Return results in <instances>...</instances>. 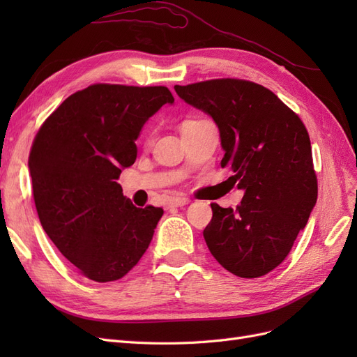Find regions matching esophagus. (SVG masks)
<instances>
[{"mask_svg":"<svg viewBox=\"0 0 357 357\" xmlns=\"http://www.w3.org/2000/svg\"><path fill=\"white\" fill-rule=\"evenodd\" d=\"M190 202L186 197H171L168 201V207H183V205H188Z\"/></svg>","mask_w":357,"mask_h":357,"instance_id":"1","label":"esophagus"}]
</instances>
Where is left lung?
Listing matches in <instances>:
<instances>
[{"instance_id": "8db88e82", "label": "left lung", "mask_w": 357, "mask_h": 357, "mask_svg": "<svg viewBox=\"0 0 357 357\" xmlns=\"http://www.w3.org/2000/svg\"><path fill=\"white\" fill-rule=\"evenodd\" d=\"M174 89L218 125L222 167L244 190L236 210L211 204L204 229L208 250L235 275L262 277L284 261L317 201L307 129L275 93L253 82L215 79Z\"/></svg>"}]
</instances>
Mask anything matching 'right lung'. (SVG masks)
I'll return each mask as SVG.
<instances>
[{
  "label": "right lung",
  "mask_w": 357,
  "mask_h": 357,
  "mask_svg": "<svg viewBox=\"0 0 357 357\" xmlns=\"http://www.w3.org/2000/svg\"><path fill=\"white\" fill-rule=\"evenodd\" d=\"M165 86L92 84L43 123L28 159L38 219L79 271L98 283L138 264L164 210L138 208L116 181L137 159L135 142L162 105Z\"/></svg>",
  "instance_id": "obj_1"
}]
</instances>
